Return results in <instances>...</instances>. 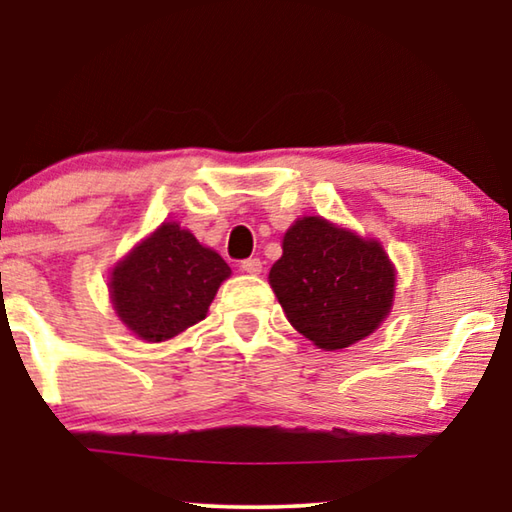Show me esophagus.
I'll return each instance as SVG.
<instances>
[{"label": "esophagus", "instance_id": "esophagus-1", "mask_svg": "<svg viewBox=\"0 0 512 512\" xmlns=\"http://www.w3.org/2000/svg\"><path fill=\"white\" fill-rule=\"evenodd\" d=\"M240 268L244 272H249V275H261L263 263H261V258H247V261H242Z\"/></svg>", "mask_w": 512, "mask_h": 512}]
</instances>
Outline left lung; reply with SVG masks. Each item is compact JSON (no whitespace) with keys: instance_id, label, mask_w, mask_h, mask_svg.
<instances>
[{"instance_id":"1","label":"left lung","mask_w":512,"mask_h":512,"mask_svg":"<svg viewBox=\"0 0 512 512\" xmlns=\"http://www.w3.org/2000/svg\"><path fill=\"white\" fill-rule=\"evenodd\" d=\"M270 286L286 317L321 349H342L382 324L394 300V265L380 244L305 216L286 230Z\"/></svg>"}]
</instances>
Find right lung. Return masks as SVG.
I'll list each match as a JSON object with an SVG mask.
<instances>
[{
    "label": "right lung",
    "instance_id": "obj_1",
    "mask_svg": "<svg viewBox=\"0 0 512 512\" xmlns=\"http://www.w3.org/2000/svg\"><path fill=\"white\" fill-rule=\"evenodd\" d=\"M228 275L216 251L177 223H163L111 272V300L132 333L160 342L205 319Z\"/></svg>",
    "mask_w": 512,
    "mask_h": 512
}]
</instances>
